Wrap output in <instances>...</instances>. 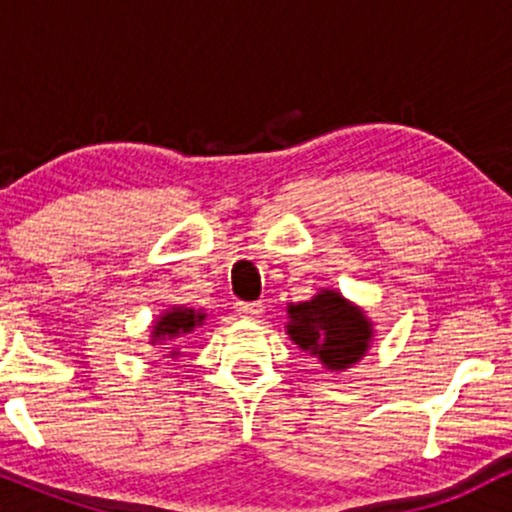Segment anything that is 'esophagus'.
I'll use <instances>...</instances> for the list:
<instances>
[{"instance_id": "esophagus-1", "label": "esophagus", "mask_w": 512, "mask_h": 512, "mask_svg": "<svg viewBox=\"0 0 512 512\" xmlns=\"http://www.w3.org/2000/svg\"><path fill=\"white\" fill-rule=\"evenodd\" d=\"M236 313L238 315H243V317H252V320H255V317H260L262 313H264V303H236Z\"/></svg>"}]
</instances>
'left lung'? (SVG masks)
I'll list each match as a JSON object with an SVG mask.
<instances>
[{
	"instance_id": "left-lung-1",
	"label": "left lung",
	"mask_w": 512,
	"mask_h": 512,
	"mask_svg": "<svg viewBox=\"0 0 512 512\" xmlns=\"http://www.w3.org/2000/svg\"><path fill=\"white\" fill-rule=\"evenodd\" d=\"M291 339L332 370H344L366 354L370 322L339 293L322 291L313 301L289 305Z\"/></svg>"
}]
</instances>
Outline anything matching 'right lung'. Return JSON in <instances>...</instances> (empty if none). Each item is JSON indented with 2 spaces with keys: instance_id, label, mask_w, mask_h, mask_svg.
<instances>
[{
  "instance_id": "obj_1",
  "label": "right lung",
  "mask_w": 512,
  "mask_h": 512,
  "mask_svg": "<svg viewBox=\"0 0 512 512\" xmlns=\"http://www.w3.org/2000/svg\"><path fill=\"white\" fill-rule=\"evenodd\" d=\"M204 315L187 308H173L154 325V342L156 339H175L182 334L192 332L197 325H202Z\"/></svg>"
}]
</instances>
